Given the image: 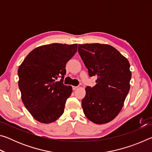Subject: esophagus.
I'll return each mask as SVG.
<instances>
[{
  "label": "esophagus",
  "instance_id": "esophagus-1",
  "mask_svg": "<svg viewBox=\"0 0 152 152\" xmlns=\"http://www.w3.org/2000/svg\"><path fill=\"white\" fill-rule=\"evenodd\" d=\"M77 88H78V86H72V89L74 90H74H76V89H77Z\"/></svg>",
  "mask_w": 152,
  "mask_h": 152
}]
</instances>
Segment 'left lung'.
Returning <instances> with one entry per match:
<instances>
[{
    "label": "left lung",
    "mask_w": 152,
    "mask_h": 152,
    "mask_svg": "<svg viewBox=\"0 0 152 152\" xmlns=\"http://www.w3.org/2000/svg\"><path fill=\"white\" fill-rule=\"evenodd\" d=\"M78 53L89 76L97 77L96 85L85 88L86 95L82 101L84 115L96 124L111 121L122 109L129 91V62L108 44H80Z\"/></svg>",
    "instance_id": "obj_1"
}]
</instances>
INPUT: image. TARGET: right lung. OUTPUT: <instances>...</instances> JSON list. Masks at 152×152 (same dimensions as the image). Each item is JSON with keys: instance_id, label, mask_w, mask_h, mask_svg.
<instances>
[{"instance_id": "add662e5", "label": "right lung", "mask_w": 152, "mask_h": 152, "mask_svg": "<svg viewBox=\"0 0 152 152\" xmlns=\"http://www.w3.org/2000/svg\"><path fill=\"white\" fill-rule=\"evenodd\" d=\"M77 44L51 43L35 48L18 69L19 88L25 107L33 117L50 123L63 114L72 88L63 84L66 64L77 51ZM62 76L60 81L55 80Z\"/></svg>"}]
</instances>
